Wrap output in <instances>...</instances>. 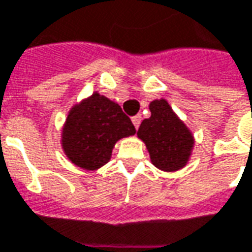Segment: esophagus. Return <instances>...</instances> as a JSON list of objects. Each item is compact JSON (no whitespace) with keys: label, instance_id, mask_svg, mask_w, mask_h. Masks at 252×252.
Returning <instances> with one entry per match:
<instances>
[{"label":"esophagus","instance_id":"34e87169","mask_svg":"<svg viewBox=\"0 0 252 252\" xmlns=\"http://www.w3.org/2000/svg\"><path fill=\"white\" fill-rule=\"evenodd\" d=\"M140 121H142V117H140V114H136V116H133V117H132V123H133V126H135V128H136V129L139 128V124H140Z\"/></svg>","mask_w":252,"mask_h":252}]
</instances>
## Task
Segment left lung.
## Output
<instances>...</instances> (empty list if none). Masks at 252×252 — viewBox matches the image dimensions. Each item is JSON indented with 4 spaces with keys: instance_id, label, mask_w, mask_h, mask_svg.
<instances>
[{
    "instance_id": "left-lung-1",
    "label": "left lung",
    "mask_w": 252,
    "mask_h": 252,
    "mask_svg": "<svg viewBox=\"0 0 252 252\" xmlns=\"http://www.w3.org/2000/svg\"><path fill=\"white\" fill-rule=\"evenodd\" d=\"M149 108L151 116L142 121L138 138L146 144L156 168L163 172L180 170L192 154L195 143L192 132L179 119L166 99H154Z\"/></svg>"
}]
</instances>
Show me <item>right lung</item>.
<instances>
[{
  "instance_id": "1",
  "label": "right lung",
  "mask_w": 252,
  "mask_h": 252,
  "mask_svg": "<svg viewBox=\"0 0 252 252\" xmlns=\"http://www.w3.org/2000/svg\"><path fill=\"white\" fill-rule=\"evenodd\" d=\"M135 133L120 105L94 93L71 108L61 131V146L73 165L96 170L110 161L114 144Z\"/></svg>"
}]
</instances>
